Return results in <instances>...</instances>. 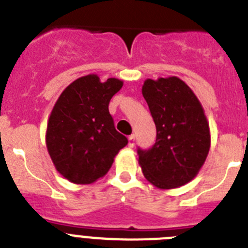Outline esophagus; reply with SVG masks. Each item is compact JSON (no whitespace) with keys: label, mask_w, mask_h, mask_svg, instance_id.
Masks as SVG:
<instances>
[{"label":"esophagus","mask_w":248,"mask_h":248,"mask_svg":"<svg viewBox=\"0 0 248 248\" xmlns=\"http://www.w3.org/2000/svg\"><path fill=\"white\" fill-rule=\"evenodd\" d=\"M133 146H135V135H131V136L128 137V147L132 148Z\"/></svg>","instance_id":"1"}]
</instances>
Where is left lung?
I'll list each match as a JSON object with an SVG mask.
<instances>
[{
  "label": "left lung",
  "mask_w": 248,
  "mask_h": 248,
  "mask_svg": "<svg viewBox=\"0 0 248 248\" xmlns=\"http://www.w3.org/2000/svg\"><path fill=\"white\" fill-rule=\"evenodd\" d=\"M142 94L157 131L152 148L139 150L142 173L160 189L184 186L197 176L210 151V124L203 107L176 76L147 78Z\"/></svg>",
  "instance_id": "8db88e82"
}]
</instances>
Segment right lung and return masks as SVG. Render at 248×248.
I'll return each mask as SVG.
<instances>
[{"label":"right lung","mask_w":248,"mask_h":248,"mask_svg":"<svg viewBox=\"0 0 248 248\" xmlns=\"http://www.w3.org/2000/svg\"><path fill=\"white\" fill-rule=\"evenodd\" d=\"M122 86L121 79L101 82L91 73L75 79L56 101L47 121L46 146L55 169L72 184L102 178L127 145L108 111L112 96Z\"/></svg>","instance_id":"obj_1"}]
</instances>
